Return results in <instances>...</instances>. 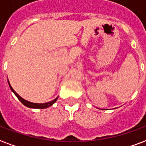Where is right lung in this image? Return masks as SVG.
<instances>
[{"instance_id": "add662e5", "label": "right lung", "mask_w": 146, "mask_h": 146, "mask_svg": "<svg viewBox=\"0 0 146 146\" xmlns=\"http://www.w3.org/2000/svg\"><path fill=\"white\" fill-rule=\"evenodd\" d=\"M7 82H8V84H9V87L10 89L11 90V91H12L17 98H18V100L21 101V103L23 104L25 106L28 107V108H39V109H44V108H47L48 107L52 106V104H53L57 100L58 98L59 97H57L56 99H54L53 100H52V101H49V102H47V103H43V104H38V103H32V102H30L29 100H25L24 98H22L21 97H20L19 95L17 94V93L14 90V89L12 88V87L11 86V84H10L9 81H8V79H7Z\"/></svg>"}]
</instances>
